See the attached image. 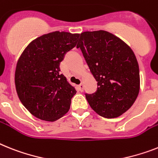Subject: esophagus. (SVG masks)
<instances>
[{
    "label": "esophagus",
    "instance_id": "34e87169",
    "mask_svg": "<svg viewBox=\"0 0 158 158\" xmlns=\"http://www.w3.org/2000/svg\"><path fill=\"white\" fill-rule=\"evenodd\" d=\"M79 90L80 91H83V83H80V84H79Z\"/></svg>",
    "mask_w": 158,
    "mask_h": 158
}]
</instances>
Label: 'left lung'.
Returning <instances> with one entry per match:
<instances>
[{
  "instance_id": "8db88e82",
  "label": "left lung",
  "mask_w": 158,
  "mask_h": 158,
  "mask_svg": "<svg viewBox=\"0 0 158 158\" xmlns=\"http://www.w3.org/2000/svg\"><path fill=\"white\" fill-rule=\"evenodd\" d=\"M77 48L97 81V91L86 94L91 108L103 117L121 116L140 91L139 65L130 46L109 32L97 30L82 33Z\"/></svg>"
}]
</instances>
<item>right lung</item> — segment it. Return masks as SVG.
I'll list each match as a JSON object with an SVG mask.
<instances>
[{"label":"right lung","instance_id":"1","mask_svg":"<svg viewBox=\"0 0 158 158\" xmlns=\"http://www.w3.org/2000/svg\"><path fill=\"white\" fill-rule=\"evenodd\" d=\"M79 37L64 31L49 33L32 41L21 54L15 71L16 91L35 117L53 122L70 109L76 90L60 74L59 66Z\"/></svg>","mask_w":158,"mask_h":158}]
</instances>
